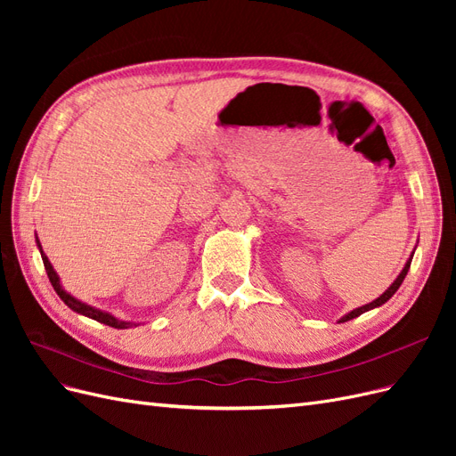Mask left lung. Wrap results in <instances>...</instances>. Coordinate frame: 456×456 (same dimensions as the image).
Segmentation results:
<instances>
[{
  "label": "left lung",
  "instance_id": "left-lung-1",
  "mask_svg": "<svg viewBox=\"0 0 456 456\" xmlns=\"http://www.w3.org/2000/svg\"><path fill=\"white\" fill-rule=\"evenodd\" d=\"M412 255L415 253H411V258L405 262V266H403V270L399 272V275L395 278V281L386 289V291L379 297V298H375L372 302H369V305H365V306H360V308H355V310H352V312H348L346 315H342L340 320H338V323H344V322H350V320H354V317H357V315H362V314H365V312H369V310H372V308H379V306H382L384 302H388L392 297H394V293L397 291L399 289V285L403 283V280H405V275H407V272H409V268H411V260H412Z\"/></svg>",
  "mask_w": 456,
  "mask_h": 456
}]
</instances>
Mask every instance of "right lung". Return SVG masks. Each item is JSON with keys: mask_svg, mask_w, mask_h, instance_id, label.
Masks as SVG:
<instances>
[{"mask_svg": "<svg viewBox=\"0 0 456 456\" xmlns=\"http://www.w3.org/2000/svg\"><path fill=\"white\" fill-rule=\"evenodd\" d=\"M36 243H37V249H39V253H41V260H44L45 272H47V275H49V281H51L53 289H54V291H57V295L62 298V302H64V305H66L68 308L74 310V312H77V314H81V315H86V317H91V320H94V322H99V323H104V325L114 327V329H129V327H136V323H133V322H121V320H118L116 315L108 314V312H104V310L94 308V306H89V305H86V302H81V300H77L76 297H72L70 293H66L64 289H62V285H61L59 273L54 272V268H53V265L49 262L47 255L44 253V249H41V243H39V240H37V238H36Z\"/></svg>", "mask_w": 456, "mask_h": 456, "instance_id": "1", "label": "right lung"}]
</instances>
